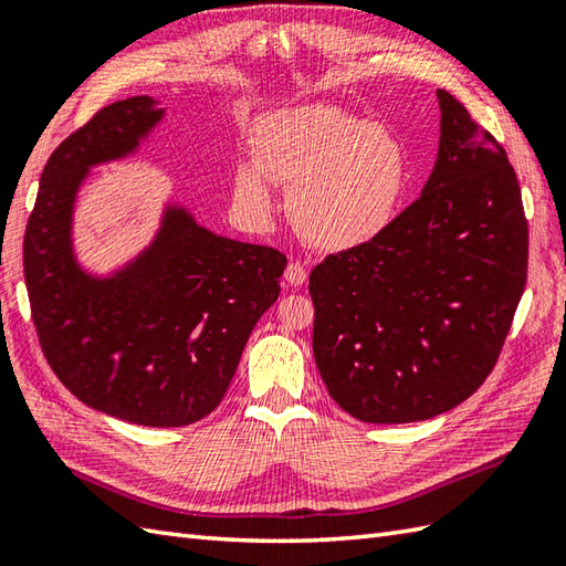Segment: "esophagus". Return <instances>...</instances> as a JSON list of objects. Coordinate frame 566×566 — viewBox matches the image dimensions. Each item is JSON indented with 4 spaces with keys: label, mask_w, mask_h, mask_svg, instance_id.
<instances>
[{
    "label": "esophagus",
    "mask_w": 566,
    "mask_h": 566,
    "mask_svg": "<svg viewBox=\"0 0 566 566\" xmlns=\"http://www.w3.org/2000/svg\"><path fill=\"white\" fill-rule=\"evenodd\" d=\"M284 280H286V284H292V286L306 284V280H308L306 264L298 262V260H292L290 264H286V270H284Z\"/></svg>",
    "instance_id": "obj_1"
}]
</instances>
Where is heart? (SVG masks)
<instances>
[{
  "label": "heart",
  "instance_id": "heart-1",
  "mask_svg": "<svg viewBox=\"0 0 566 566\" xmlns=\"http://www.w3.org/2000/svg\"><path fill=\"white\" fill-rule=\"evenodd\" d=\"M255 167L235 172V197L264 216L270 182L292 187L290 216L311 245L350 250L384 233L411 182V160L391 128L333 104H306L264 118Z\"/></svg>",
  "mask_w": 566,
  "mask_h": 566
}]
</instances>
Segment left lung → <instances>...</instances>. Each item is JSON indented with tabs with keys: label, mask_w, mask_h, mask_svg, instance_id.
Returning a JSON list of instances; mask_svg holds the SVG:
<instances>
[{
	"label": "left lung",
	"mask_w": 566,
	"mask_h": 566,
	"mask_svg": "<svg viewBox=\"0 0 566 566\" xmlns=\"http://www.w3.org/2000/svg\"><path fill=\"white\" fill-rule=\"evenodd\" d=\"M428 182L384 233L308 276L314 357L363 423H416L469 399L499 363L527 282V219L501 143L438 90Z\"/></svg>",
	"instance_id": "1"
}]
</instances>
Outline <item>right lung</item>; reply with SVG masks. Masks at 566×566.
<instances>
[{
  "mask_svg": "<svg viewBox=\"0 0 566 566\" xmlns=\"http://www.w3.org/2000/svg\"><path fill=\"white\" fill-rule=\"evenodd\" d=\"M150 97L114 102L48 158L23 235L31 318L55 377L97 411L148 428L221 403L286 255L216 235L170 207L153 245L106 280L72 255V203L90 167L134 153L160 122Z\"/></svg>",
  "mask_w": 566,
  "mask_h": 566,
  "instance_id": "1",
  "label": "right lung"
}]
</instances>
